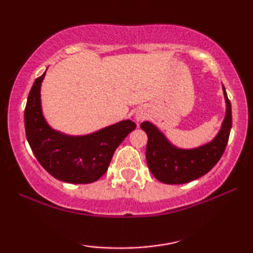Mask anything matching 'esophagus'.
I'll return each instance as SVG.
<instances>
[{
  "label": "esophagus",
  "mask_w": 253,
  "mask_h": 253,
  "mask_svg": "<svg viewBox=\"0 0 253 253\" xmlns=\"http://www.w3.org/2000/svg\"><path fill=\"white\" fill-rule=\"evenodd\" d=\"M145 119V113H143V112H138L137 114H136V120L137 121H141V120H144Z\"/></svg>",
  "instance_id": "1"
}]
</instances>
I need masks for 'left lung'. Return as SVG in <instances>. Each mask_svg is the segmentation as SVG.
Wrapping results in <instances>:
<instances>
[{
  "mask_svg": "<svg viewBox=\"0 0 253 253\" xmlns=\"http://www.w3.org/2000/svg\"><path fill=\"white\" fill-rule=\"evenodd\" d=\"M227 103L226 117L217 136L211 143L193 150H181L169 143L150 122L140 127L147 133L146 161L158 181L166 184H183L202 177L217 164L226 150L231 129V105L223 87Z\"/></svg>",
  "mask_w": 253,
  "mask_h": 253,
  "instance_id": "obj_1",
  "label": "left lung"
}]
</instances>
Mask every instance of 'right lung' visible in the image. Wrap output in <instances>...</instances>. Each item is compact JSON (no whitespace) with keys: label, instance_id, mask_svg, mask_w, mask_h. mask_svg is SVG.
Segmentation results:
<instances>
[{"label":"right lung","instance_id":"1","mask_svg":"<svg viewBox=\"0 0 253 253\" xmlns=\"http://www.w3.org/2000/svg\"><path fill=\"white\" fill-rule=\"evenodd\" d=\"M46 75L34 82L24 113L25 132L39 164L60 181L87 184L98 181L108 169L114 152L136 123L126 120L82 137L65 136L44 121L40 105V86Z\"/></svg>","mask_w":253,"mask_h":253}]
</instances>
